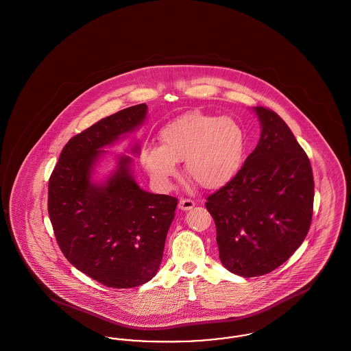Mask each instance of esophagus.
Returning a JSON list of instances; mask_svg holds the SVG:
<instances>
[{
	"label": "esophagus",
	"instance_id": "obj_1",
	"mask_svg": "<svg viewBox=\"0 0 351 351\" xmlns=\"http://www.w3.org/2000/svg\"><path fill=\"white\" fill-rule=\"evenodd\" d=\"M195 201L188 200V199H182L179 201V208L182 210H191L192 208H195Z\"/></svg>",
	"mask_w": 351,
	"mask_h": 351
}]
</instances>
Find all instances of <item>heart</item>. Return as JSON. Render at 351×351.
Segmentation results:
<instances>
[{
    "label": "heart",
    "instance_id": "1",
    "mask_svg": "<svg viewBox=\"0 0 351 351\" xmlns=\"http://www.w3.org/2000/svg\"><path fill=\"white\" fill-rule=\"evenodd\" d=\"M162 146H146L141 163L162 186L178 173L185 160L186 175L202 188L217 189L232 182L243 166L247 138L243 126L232 117L188 112L159 130Z\"/></svg>",
    "mask_w": 351,
    "mask_h": 351
}]
</instances>
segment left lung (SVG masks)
Listing matches in <instances>:
<instances>
[{"instance_id":"obj_1","label":"left lung","mask_w":351,"mask_h":351,"mask_svg":"<svg viewBox=\"0 0 351 351\" xmlns=\"http://www.w3.org/2000/svg\"><path fill=\"white\" fill-rule=\"evenodd\" d=\"M251 110L259 142L233 180L205 202L222 266L243 278L274 271L300 247L315 197L311 162L291 129L269 109Z\"/></svg>"}]
</instances>
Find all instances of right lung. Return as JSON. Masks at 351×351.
Here are the masks:
<instances>
[{"label":"right lung","mask_w":351,"mask_h":351,"mask_svg":"<svg viewBox=\"0 0 351 351\" xmlns=\"http://www.w3.org/2000/svg\"><path fill=\"white\" fill-rule=\"evenodd\" d=\"M147 119L139 104L102 118L75 135L59 156L49 183V215L60 250L89 278L112 288L151 280L163 258L178 200L141 188L133 158L114 155V168L99 176L113 146ZM139 154V143L132 146Z\"/></svg>","instance_id":"right-lung-1"}]
</instances>
